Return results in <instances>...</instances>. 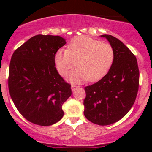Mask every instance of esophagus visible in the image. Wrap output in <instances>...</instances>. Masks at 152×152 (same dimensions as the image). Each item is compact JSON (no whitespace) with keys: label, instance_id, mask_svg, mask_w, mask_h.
Wrapping results in <instances>:
<instances>
[{"label":"esophagus","instance_id":"1","mask_svg":"<svg viewBox=\"0 0 152 152\" xmlns=\"http://www.w3.org/2000/svg\"><path fill=\"white\" fill-rule=\"evenodd\" d=\"M71 88H72V91H75V88H77V87H76V86L72 85V87H71Z\"/></svg>","mask_w":152,"mask_h":152}]
</instances>
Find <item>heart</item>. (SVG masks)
Masks as SVG:
<instances>
[{
  "label": "heart",
  "instance_id": "b5f03b06",
  "mask_svg": "<svg viewBox=\"0 0 152 152\" xmlns=\"http://www.w3.org/2000/svg\"><path fill=\"white\" fill-rule=\"evenodd\" d=\"M113 60L114 51L110 44L88 36L75 38L68 49H59L54 57L56 68L61 76L66 75L77 64L78 68L67 77L72 83L100 80L108 73Z\"/></svg>",
  "mask_w": 152,
  "mask_h": 152
}]
</instances>
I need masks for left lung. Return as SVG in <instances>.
<instances>
[{
    "instance_id": "1",
    "label": "left lung",
    "mask_w": 152,
    "mask_h": 152,
    "mask_svg": "<svg viewBox=\"0 0 152 152\" xmlns=\"http://www.w3.org/2000/svg\"><path fill=\"white\" fill-rule=\"evenodd\" d=\"M100 36L113 49V63L101 80L84 88V114L91 123L107 126L124 117L135 103L139 71L135 56L120 40L110 35Z\"/></svg>"
}]
</instances>
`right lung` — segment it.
I'll list each match as a JSON object with an SVG mask.
<instances>
[{"label":"right lung","mask_w":152,"mask_h":152,"mask_svg":"<svg viewBox=\"0 0 152 152\" xmlns=\"http://www.w3.org/2000/svg\"><path fill=\"white\" fill-rule=\"evenodd\" d=\"M65 44L61 36L36 35L11 57L10 96L21 115L34 124L51 126L63 117L62 105L72 95V89L56 70L54 57Z\"/></svg>","instance_id":"obj_1"}]
</instances>
